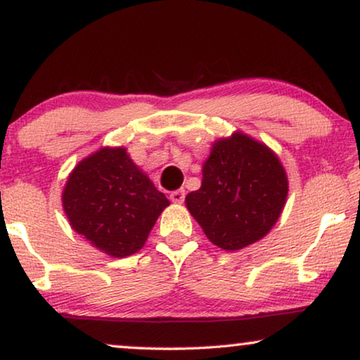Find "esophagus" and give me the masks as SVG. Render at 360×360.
<instances>
[{
	"label": "esophagus",
	"instance_id": "esophagus-1",
	"mask_svg": "<svg viewBox=\"0 0 360 360\" xmlns=\"http://www.w3.org/2000/svg\"><path fill=\"white\" fill-rule=\"evenodd\" d=\"M170 200L174 201V203H184V200H185V190H175V191H172L170 193Z\"/></svg>",
	"mask_w": 360,
	"mask_h": 360
}]
</instances>
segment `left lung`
Instances as JSON below:
<instances>
[{"instance_id":"8db88e82","label":"left lung","mask_w":360,"mask_h":360,"mask_svg":"<svg viewBox=\"0 0 360 360\" xmlns=\"http://www.w3.org/2000/svg\"><path fill=\"white\" fill-rule=\"evenodd\" d=\"M287 195V172L277 154L236 131L213 142L201 186L186 195L185 203L206 238L233 252L270 233Z\"/></svg>"}]
</instances>
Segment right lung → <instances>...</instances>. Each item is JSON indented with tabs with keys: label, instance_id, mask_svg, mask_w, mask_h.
Masks as SVG:
<instances>
[{
	"label": "right lung",
	"instance_id": "obj_1",
	"mask_svg": "<svg viewBox=\"0 0 360 360\" xmlns=\"http://www.w3.org/2000/svg\"><path fill=\"white\" fill-rule=\"evenodd\" d=\"M62 205L75 233L101 252L122 259L142 249L170 201L126 147H101L70 172Z\"/></svg>",
	"mask_w": 360,
	"mask_h": 360
}]
</instances>
